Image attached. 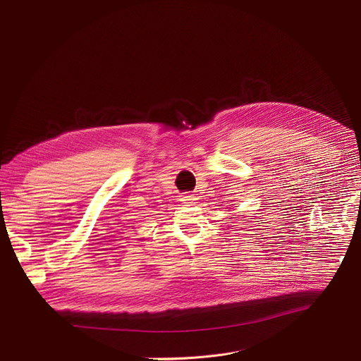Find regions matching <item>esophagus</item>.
I'll return each mask as SVG.
<instances>
[{
	"mask_svg": "<svg viewBox=\"0 0 361 361\" xmlns=\"http://www.w3.org/2000/svg\"><path fill=\"white\" fill-rule=\"evenodd\" d=\"M196 200H197V197L193 196V195H184L181 197V202L185 203V204H193V203H196Z\"/></svg>",
	"mask_w": 361,
	"mask_h": 361,
	"instance_id": "34e87169",
	"label": "esophagus"
}]
</instances>
